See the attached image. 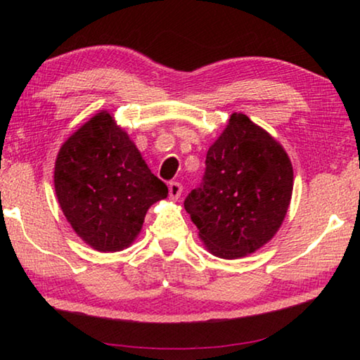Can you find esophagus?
Instances as JSON below:
<instances>
[{
    "instance_id": "34e87169",
    "label": "esophagus",
    "mask_w": 360,
    "mask_h": 360,
    "mask_svg": "<svg viewBox=\"0 0 360 360\" xmlns=\"http://www.w3.org/2000/svg\"><path fill=\"white\" fill-rule=\"evenodd\" d=\"M168 191H169V198L178 200L182 193V186L179 184V182H169Z\"/></svg>"
}]
</instances>
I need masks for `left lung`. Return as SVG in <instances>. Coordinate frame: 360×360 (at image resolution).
Segmentation results:
<instances>
[{
    "mask_svg": "<svg viewBox=\"0 0 360 360\" xmlns=\"http://www.w3.org/2000/svg\"><path fill=\"white\" fill-rule=\"evenodd\" d=\"M294 169L270 133L233 112L206 154L200 187L184 208L200 240L221 259H240L266 245L288 214Z\"/></svg>",
    "mask_w": 360,
    "mask_h": 360,
    "instance_id": "8db88e82",
    "label": "left lung"
}]
</instances>
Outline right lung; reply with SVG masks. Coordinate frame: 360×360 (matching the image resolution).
Wrapping results in <instances>:
<instances>
[{
    "mask_svg": "<svg viewBox=\"0 0 360 360\" xmlns=\"http://www.w3.org/2000/svg\"><path fill=\"white\" fill-rule=\"evenodd\" d=\"M53 184L66 221L100 252L129 248L146 212L168 195L165 182L150 173L108 111L94 115L63 143Z\"/></svg>",
    "mask_w": 360,
    "mask_h": 360,
    "instance_id": "right-lung-1",
    "label": "right lung"
}]
</instances>
